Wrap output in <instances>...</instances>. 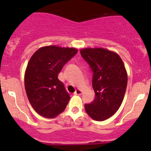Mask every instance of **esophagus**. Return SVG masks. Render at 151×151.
Returning <instances> with one entry per match:
<instances>
[{
	"mask_svg": "<svg viewBox=\"0 0 151 151\" xmlns=\"http://www.w3.org/2000/svg\"><path fill=\"white\" fill-rule=\"evenodd\" d=\"M82 93H83V91H82L81 90L79 89V88H78V89L76 90V91H75V92H74V95H78V96H80V95H81Z\"/></svg>",
	"mask_w": 151,
	"mask_h": 151,
	"instance_id": "esophagus-1",
	"label": "esophagus"
}]
</instances>
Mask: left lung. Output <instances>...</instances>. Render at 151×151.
Segmentation results:
<instances>
[{
  "label": "left lung",
  "mask_w": 151,
  "mask_h": 151,
  "mask_svg": "<svg viewBox=\"0 0 151 151\" xmlns=\"http://www.w3.org/2000/svg\"><path fill=\"white\" fill-rule=\"evenodd\" d=\"M82 57L91 66L95 99L85 104L92 119L103 121L114 115L121 106L127 86L128 75L119 55L104 48H83Z\"/></svg>",
  "instance_id": "8db88e82"
}]
</instances>
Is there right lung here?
<instances>
[{"mask_svg":"<svg viewBox=\"0 0 151 151\" xmlns=\"http://www.w3.org/2000/svg\"><path fill=\"white\" fill-rule=\"evenodd\" d=\"M77 53L76 48L50 45L39 48L29 60L24 77L25 91L41 116L54 118L66 109L70 96L58 76Z\"/></svg>","mask_w":151,"mask_h":151,"instance_id":"1","label":"right lung"}]
</instances>
